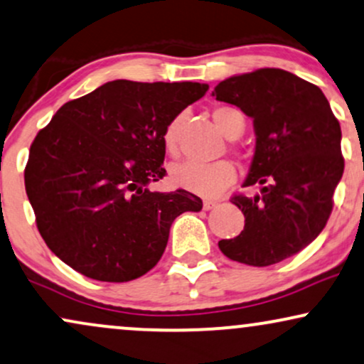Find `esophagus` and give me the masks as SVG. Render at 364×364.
I'll return each mask as SVG.
<instances>
[{"label":"esophagus","mask_w":364,"mask_h":364,"mask_svg":"<svg viewBox=\"0 0 364 364\" xmlns=\"http://www.w3.org/2000/svg\"><path fill=\"white\" fill-rule=\"evenodd\" d=\"M216 206V201H213V200H205L203 201V208L205 210H211V208H215Z\"/></svg>","instance_id":"esophagus-1"}]
</instances>
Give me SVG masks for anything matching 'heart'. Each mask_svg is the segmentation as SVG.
Returning <instances> with one entry per match:
<instances>
[{
    "mask_svg": "<svg viewBox=\"0 0 364 364\" xmlns=\"http://www.w3.org/2000/svg\"><path fill=\"white\" fill-rule=\"evenodd\" d=\"M213 121L220 131L227 137L242 134L245 121L240 110L220 105L213 110ZM183 116H176L168 122L163 132V144L171 158L179 156V131H181ZM237 178V171L230 161H216V163L200 164L185 163L171 169V183L179 190H185L200 196H215L225 188L232 185Z\"/></svg>",
    "mask_w": 364,
    "mask_h": 364,
    "instance_id": "1",
    "label": "heart"
}]
</instances>
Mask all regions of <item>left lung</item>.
Masks as SVG:
<instances>
[{
  "instance_id": "8db88e82",
  "label": "left lung",
  "mask_w": 364,
  "mask_h": 364,
  "mask_svg": "<svg viewBox=\"0 0 364 364\" xmlns=\"http://www.w3.org/2000/svg\"><path fill=\"white\" fill-rule=\"evenodd\" d=\"M211 94L254 119L255 154L243 186L260 190L232 198L245 227L218 247L240 264H279L328 223L344 171L341 126L319 87L280 68L230 77Z\"/></svg>"
}]
</instances>
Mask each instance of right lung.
I'll use <instances>...</instances> for the list:
<instances>
[{
  "mask_svg": "<svg viewBox=\"0 0 364 364\" xmlns=\"http://www.w3.org/2000/svg\"><path fill=\"white\" fill-rule=\"evenodd\" d=\"M206 90L198 82L112 80L57 110L31 142L25 188L60 260L102 282H129L158 264L174 218L203 201L148 185L166 174L168 122Z\"/></svg>",
  "mask_w": 364,
  "mask_h": 364,
  "instance_id": "add662e5",
  "label": "right lung"
}]
</instances>
